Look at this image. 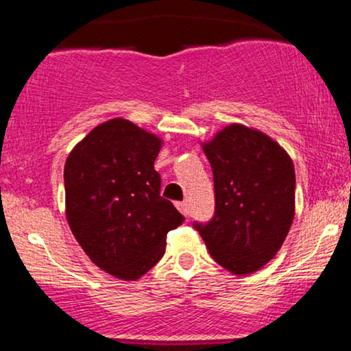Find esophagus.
Returning a JSON list of instances; mask_svg holds the SVG:
<instances>
[{"label": "esophagus", "instance_id": "esophagus-1", "mask_svg": "<svg viewBox=\"0 0 351 351\" xmlns=\"http://www.w3.org/2000/svg\"><path fill=\"white\" fill-rule=\"evenodd\" d=\"M176 208H178L184 216H189V206H188L186 201H183V203H178V204H176Z\"/></svg>", "mask_w": 351, "mask_h": 351}]
</instances>
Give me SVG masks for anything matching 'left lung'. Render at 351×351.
I'll return each instance as SVG.
<instances>
[{
  "mask_svg": "<svg viewBox=\"0 0 351 351\" xmlns=\"http://www.w3.org/2000/svg\"><path fill=\"white\" fill-rule=\"evenodd\" d=\"M201 147L213 168L216 213L195 228L221 267L234 276L259 271L279 252L295 216L292 158L271 136L241 123Z\"/></svg>",
  "mask_w": 351,
  "mask_h": 351,
  "instance_id": "obj_1",
  "label": "left lung"
}]
</instances>
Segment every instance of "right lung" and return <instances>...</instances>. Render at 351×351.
Returning a JSON list of instances; mask_svg holds the SVG:
<instances>
[{"label":"right lung","mask_w":351,"mask_h":351,"mask_svg":"<svg viewBox=\"0 0 351 351\" xmlns=\"http://www.w3.org/2000/svg\"><path fill=\"white\" fill-rule=\"evenodd\" d=\"M163 140L125 119L97 125L64 167L66 217L88 259L122 280H136L163 257L167 234L184 221L160 196L155 160Z\"/></svg>","instance_id":"1"}]
</instances>
